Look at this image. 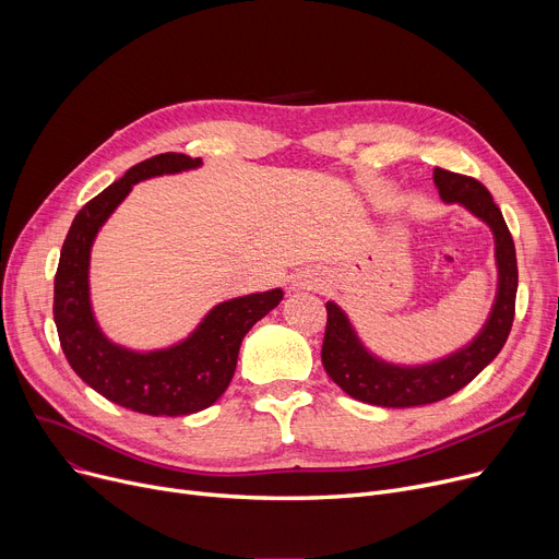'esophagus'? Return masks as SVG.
I'll return each mask as SVG.
<instances>
[{
  "mask_svg": "<svg viewBox=\"0 0 559 559\" xmlns=\"http://www.w3.org/2000/svg\"><path fill=\"white\" fill-rule=\"evenodd\" d=\"M321 285V281H317V278H312V276H306L301 283H299V287H319Z\"/></svg>",
  "mask_w": 559,
  "mask_h": 559,
  "instance_id": "obj_1",
  "label": "esophagus"
}]
</instances>
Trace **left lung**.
<instances>
[{
    "label": "left lung",
    "mask_w": 559,
    "mask_h": 559,
    "mask_svg": "<svg viewBox=\"0 0 559 559\" xmlns=\"http://www.w3.org/2000/svg\"><path fill=\"white\" fill-rule=\"evenodd\" d=\"M435 188L444 203H457L489 226L496 258V297L478 335L453 354L421 365H399L365 346L348 314L329 301V324L321 362L335 385L356 401L380 407H415L442 401L472 380L498 356L510 335L516 301V251L503 213L489 190L472 176L435 169Z\"/></svg>",
    "instance_id": "obj_1"
}]
</instances>
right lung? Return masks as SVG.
<instances>
[{
  "label": "right lung",
  "mask_w": 559,
  "mask_h": 559,
  "mask_svg": "<svg viewBox=\"0 0 559 559\" xmlns=\"http://www.w3.org/2000/svg\"><path fill=\"white\" fill-rule=\"evenodd\" d=\"M201 165V158L174 152L138 163L76 213L58 260L53 321L70 367L85 385L140 415L181 417L213 405L230 383L245 335L283 301L281 287L222 301L188 337L152 350L122 346L102 331L91 299L97 233L135 183Z\"/></svg>",
  "instance_id": "add662e5"
}]
</instances>
